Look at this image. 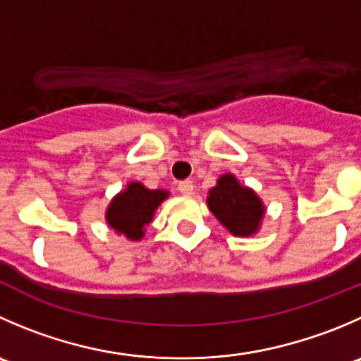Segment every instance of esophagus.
I'll return each mask as SVG.
<instances>
[{
    "mask_svg": "<svg viewBox=\"0 0 361 361\" xmlns=\"http://www.w3.org/2000/svg\"><path fill=\"white\" fill-rule=\"evenodd\" d=\"M178 190L181 192L183 195H192L194 194V183L192 181H181L180 185H178Z\"/></svg>",
    "mask_w": 361,
    "mask_h": 361,
    "instance_id": "1",
    "label": "esophagus"
}]
</instances>
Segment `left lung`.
<instances>
[{
	"instance_id": "obj_1",
	"label": "left lung",
	"mask_w": 361,
	"mask_h": 361,
	"mask_svg": "<svg viewBox=\"0 0 361 361\" xmlns=\"http://www.w3.org/2000/svg\"><path fill=\"white\" fill-rule=\"evenodd\" d=\"M206 201L209 212L234 236L255 234L264 216V204L257 194L243 187L234 174H222Z\"/></svg>"
}]
</instances>
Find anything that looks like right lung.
Instances as JSON below:
<instances>
[{"label": "right lung", "mask_w": 361, "mask_h": 361, "mask_svg": "<svg viewBox=\"0 0 361 361\" xmlns=\"http://www.w3.org/2000/svg\"><path fill=\"white\" fill-rule=\"evenodd\" d=\"M169 197V192L149 190L139 181H130L107 206L106 220L111 229L128 240L139 241L145 236L146 226L153 220L157 208Z\"/></svg>", "instance_id": "obj_1"}]
</instances>
